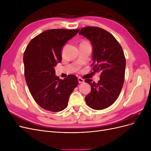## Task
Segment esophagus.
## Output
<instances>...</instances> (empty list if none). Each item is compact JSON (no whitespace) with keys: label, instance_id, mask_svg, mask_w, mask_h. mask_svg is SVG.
<instances>
[{"label":"esophagus","instance_id":"1","mask_svg":"<svg viewBox=\"0 0 151 151\" xmlns=\"http://www.w3.org/2000/svg\"><path fill=\"white\" fill-rule=\"evenodd\" d=\"M78 82L79 83H83L84 82V80L83 79H82L81 77H79L78 78Z\"/></svg>","mask_w":151,"mask_h":151}]
</instances>
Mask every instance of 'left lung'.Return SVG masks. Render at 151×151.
<instances>
[{"instance_id": "8db88e82", "label": "left lung", "mask_w": 151, "mask_h": 151, "mask_svg": "<svg viewBox=\"0 0 151 151\" xmlns=\"http://www.w3.org/2000/svg\"><path fill=\"white\" fill-rule=\"evenodd\" d=\"M88 39L93 47V71L100 73L98 83L86 79L91 88L85 98L88 106L96 110L110 106L119 96L125 79V57L115 37L98 27L88 26L79 33Z\"/></svg>"}]
</instances>
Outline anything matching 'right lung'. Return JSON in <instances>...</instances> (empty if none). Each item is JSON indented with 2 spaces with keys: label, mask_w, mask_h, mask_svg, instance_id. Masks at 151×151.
Segmentation results:
<instances>
[{
  "label": "right lung",
  "mask_w": 151,
  "mask_h": 151,
  "mask_svg": "<svg viewBox=\"0 0 151 151\" xmlns=\"http://www.w3.org/2000/svg\"><path fill=\"white\" fill-rule=\"evenodd\" d=\"M79 29H54L43 31L31 40L23 56L24 76L30 93L40 106L48 111H60L67 108L77 77L60 79L55 67L62 60L63 46Z\"/></svg>",
  "instance_id": "1"
}]
</instances>
